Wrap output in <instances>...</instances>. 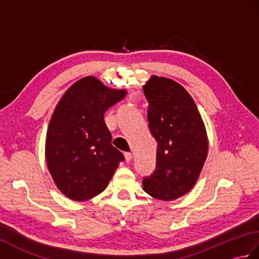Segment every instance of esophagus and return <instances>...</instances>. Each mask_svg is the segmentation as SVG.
<instances>
[{"mask_svg":"<svg viewBox=\"0 0 259 259\" xmlns=\"http://www.w3.org/2000/svg\"><path fill=\"white\" fill-rule=\"evenodd\" d=\"M124 158H125V161L126 162H130L131 159H133V155H131L130 152H125L124 153Z\"/></svg>","mask_w":259,"mask_h":259,"instance_id":"obj_1","label":"esophagus"}]
</instances>
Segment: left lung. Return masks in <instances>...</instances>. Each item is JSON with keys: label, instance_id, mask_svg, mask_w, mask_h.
Masks as SVG:
<instances>
[{"label": "left lung", "instance_id": "left-lung-1", "mask_svg": "<svg viewBox=\"0 0 259 259\" xmlns=\"http://www.w3.org/2000/svg\"><path fill=\"white\" fill-rule=\"evenodd\" d=\"M142 88L149 102V128L158 142L156 170L144 178V190L157 199L175 200L191 190L205 164V123L191 96L178 82L152 75Z\"/></svg>", "mask_w": 259, "mask_h": 259}]
</instances>
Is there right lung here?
I'll return each instance as SVG.
<instances>
[{
    "label": "right lung",
    "mask_w": 259,
    "mask_h": 259,
    "mask_svg": "<svg viewBox=\"0 0 259 259\" xmlns=\"http://www.w3.org/2000/svg\"><path fill=\"white\" fill-rule=\"evenodd\" d=\"M126 91L110 89L95 76L78 80L54 109L46 139V160L62 194L84 201L107 188L124 157L111 145L104 112Z\"/></svg>",
    "instance_id": "right-lung-1"
}]
</instances>
